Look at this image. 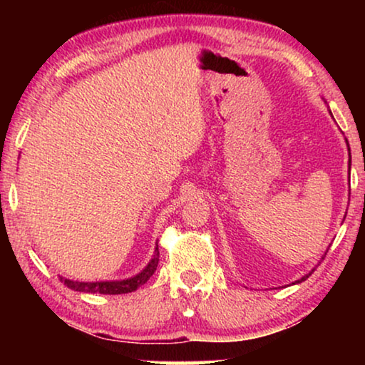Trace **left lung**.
<instances>
[{"label":"left lung","mask_w":365,"mask_h":365,"mask_svg":"<svg viewBox=\"0 0 365 365\" xmlns=\"http://www.w3.org/2000/svg\"><path fill=\"white\" fill-rule=\"evenodd\" d=\"M347 146H349V144H347ZM349 158H351V149H349ZM349 171H351V159H349ZM314 272V269H312V271L311 272H309V274H306V276H304V277H301V279H299V281H296L297 284L299 282H302V281H306V279L309 277V276H311V274ZM296 282H294V284H296Z\"/></svg>","instance_id":"left-lung-1"}]
</instances>
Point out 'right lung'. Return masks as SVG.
Wrapping results in <instances>:
<instances>
[{
    "label": "right lung",
    "mask_w": 365,
    "mask_h": 365,
    "mask_svg": "<svg viewBox=\"0 0 365 365\" xmlns=\"http://www.w3.org/2000/svg\"><path fill=\"white\" fill-rule=\"evenodd\" d=\"M159 262V249L156 244V251H154V256L146 267L143 269L141 272L136 274V276L131 279H124V281H103V282H79V281H69V279L59 277L64 286L78 292H91V294H128L136 291L139 286H143L144 282H148V279L153 276L154 271H156Z\"/></svg>",
    "instance_id": "1"
}]
</instances>
